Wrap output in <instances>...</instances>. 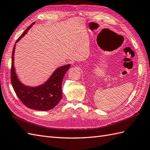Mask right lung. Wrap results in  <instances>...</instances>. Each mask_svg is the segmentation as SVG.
Returning <instances> with one entry per match:
<instances>
[{
    "label": "right lung",
    "mask_w": 150,
    "mask_h": 150,
    "mask_svg": "<svg viewBox=\"0 0 150 150\" xmlns=\"http://www.w3.org/2000/svg\"><path fill=\"white\" fill-rule=\"evenodd\" d=\"M34 23L30 25L16 40L18 42L23 37ZM14 45L12 54V62L11 68V81L17 96L23 104L29 108L47 111L51 110L57 105L62 98V81L64 74L70 67V64L64 65L56 69L51 77L43 85L37 87L25 86L19 81L15 74L14 63Z\"/></svg>",
    "instance_id": "right-lung-1"
}]
</instances>
